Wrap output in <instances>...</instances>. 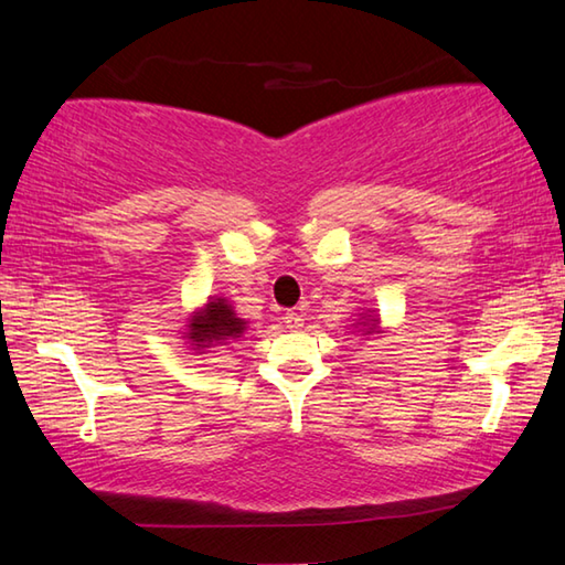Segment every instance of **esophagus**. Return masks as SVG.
<instances>
[{
    "label": "esophagus",
    "mask_w": 565,
    "mask_h": 565,
    "mask_svg": "<svg viewBox=\"0 0 565 565\" xmlns=\"http://www.w3.org/2000/svg\"><path fill=\"white\" fill-rule=\"evenodd\" d=\"M281 318H284L286 328H291V331H299V328L303 326V318H301V313H296V311H286Z\"/></svg>",
    "instance_id": "obj_1"
}]
</instances>
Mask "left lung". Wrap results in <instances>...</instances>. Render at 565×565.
I'll list each match as a JSON object with an SVG mask.
<instances>
[{"label": "left lung", "instance_id": "1", "mask_svg": "<svg viewBox=\"0 0 565 565\" xmlns=\"http://www.w3.org/2000/svg\"><path fill=\"white\" fill-rule=\"evenodd\" d=\"M363 318H365V316H363ZM371 321H373V318H371ZM375 328H377V318H375V321L371 323V328H367V331H365V333H373V331H375Z\"/></svg>", "mask_w": 565, "mask_h": 565}]
</instances>
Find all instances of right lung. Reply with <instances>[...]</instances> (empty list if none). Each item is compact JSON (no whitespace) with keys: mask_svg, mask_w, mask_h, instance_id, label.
Segmentation results:
<instances>
[{"mask_svg":"<svg viewBox=\"0 0 565 565\" xmlns=\"http://www.w3.org/2000/svg\"><path fill=\"white\" fill-rule=\"evenodd\" d=\"M244 331H247V321L234 313L227 299L214 296V299L204 303V309L194 311L184 335L190 338L194 351H204V348L227 345V341L242 338Z\"/></svg>","mask_w":565,"mask_h":565,"instance_id":"add662e5","label":"right lung"}]
</instances>
